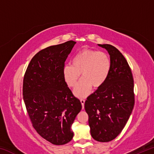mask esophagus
<instances>
[{"label": "esophagus", "mask_w": 154, "mask_h": 154, "mask_svg": "<svg viewBox=\"0 0 154 154\" xmlns=\"http://www.w3.org/2000/svg\"><path fill=\"white\" fill-rule=\"evenodd\" d=\"M80 102L82 105V109L84 108V104H85V100L84 99H80Z\"/></svg>", "instance_id": "obj_1"}]
</instances>
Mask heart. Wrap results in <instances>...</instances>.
Segmentation results:
<instances>
[{
    "mask_svg": "<svg viewBox=\"0 0 154 154\" xmlns=\"http://www.w3.org/2000/svg\"><path fill=\"white\" fill-rule=\"evenodd\" d=\"M110 71L111 60L105 52L83 49L74 57L72 65L64 66L63 75L68 86L73 88L82 73V79L75 88L74 94L79 98H85L92 87L97 89L102 86Z\"/></svg>",
    "mask_w": 154,
    "mask_h": 154,
    "instance_id": "obj_1",
    "label": "heart"
}]
</instances>
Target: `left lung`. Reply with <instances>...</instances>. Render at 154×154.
Masks as SVG:
<instances>
[{
  "label": "left lung",
  "instance_id": "left-lung-1",
  "mask_svg": "<svg viewBox=\"0 0 154 154\" xmlns=\"http://www.w3.org/2000/svg\"><path fill=\"white\" fill-rule=\"evenodd\" d=\"M110 55L111 71L105 83L87 98L90 133L99 142L118 136L130 118L134 105V79L126 58L114 46L98 44Z\"/></svg>",
  "mask_w": 154,
  "mask_h": 154
}]
</instances>
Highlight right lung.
Listing matches in <instances>:
<instances>
[{
    "label": "right lung",
    "instance_id": "add662e5",
    "mask_svg": "<svg viewBox=\"0 0 154 154\" xmlns=\"http://www.w3.org/2000/svg\"><path fill=\"white\" fill-rule=\"evenodd\" d=\"M75 43L69 41L38 51L28 64L23 81V98L33 128L56 145L72 140L71 126L82 107L63 75L64 62Z\"/></svg>",
    "mask_w": 154,
    "mask_h": 154
}]
</instances>
